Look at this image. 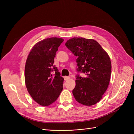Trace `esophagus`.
Listing matches in <instances>:
<instances>
[{
  "label": "esophagus",
  "instance_id": "34e87169",
  "mask_svg": "<svg viewBox=\"0 0 134 134\" xmlns=\"http://www.w3.org/2000/svg\"><path fill=\"white\" fill-rule=\"evenodd\" d=\"M70 78L69 76H64V79H65V80H68Z\"/></svg>",
  "mask_w": 134,
  "mask_h": 134
}]
</instances>
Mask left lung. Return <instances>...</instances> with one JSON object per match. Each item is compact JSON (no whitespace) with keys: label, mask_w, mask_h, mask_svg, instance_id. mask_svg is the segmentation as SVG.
Segmentation results:
<instances>
[{"label":"left lung","mask_w":134,"mask_h":134,"mask_svg":"<svg viewBox=\"0 0 134 134\" xmlns=\"http://www.w3.org/2000/svg\"><path fill=\"white\" fill-rule=\"evenodd\" d=\"M65 46L77 56V71L87 75L86 78L76 75L72 94L77 102L93 106L102 98L108 88L111 72L110 58L93 39L74 37L68 40Z\"/></svg>","instance_id":"obj_1"}]
</instances>
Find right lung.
<instances>
[{"label":"right lung","instance_id":"right-lung-1","mask_svg":"<svg viewBox=\"0 0 134 134\" xmlns=\"http://www.w3.org/2000/svg\"><path fill=\"white\" fill-rule=\"evenodd\" d=\"M64 39L51 37L36 43L26 60L25 84L28 93L35 102L47 106L58 99L63 89L64 78L54 65L58 47ZM55 71V76L51 74Z\"/></svg>","mask_w":134,"mask_h":134}]
</instances>
